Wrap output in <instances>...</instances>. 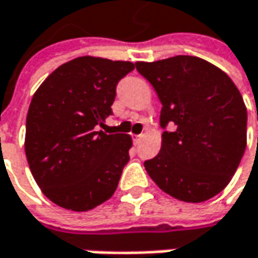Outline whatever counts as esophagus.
Here are the masks:
<instances>
[{
  "label": "esophagus",
  "instance_id": "esophagus-1",
  "mask_svg": "<svg viewBox=\"0 0 258 258\" xmlns=\"http://www.w3.org/2000/svg\"><path fill=\"white\" fill-rule=\"evenodd\" d=\"M142 139H143V134H139V136H134V143H136V145H139Z\"/></svg>",
  "mask_w": 258,
  "mask_h": 258
}]
</instances>
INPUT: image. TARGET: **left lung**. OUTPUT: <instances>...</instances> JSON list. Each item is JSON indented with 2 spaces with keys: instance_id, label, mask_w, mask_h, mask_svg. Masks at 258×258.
<instances>
[{
  "instance_id": "1",
  "label": "left lung",
  "mask_w": 258,
  "mask_h": 258,
  "mask_svg": "<svg viewBox=\"0 0 258 258\" xmlns=\"http://www.w3.org/2000/svg\"><path fill=\"white\" fill-rule=\"evenodd\" d=\"M161 103L159 153L145 168L161 190L184 202H204L229 184L246 146V107L233 81L207 60L176 56L137 61ZM258 119V118H257Z\"/></svg>"
}]
</instances>
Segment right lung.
Segmentation results:
<instances>
[{"label": "right lung", "mask_w": 258, "mask_h": 258, "mask_svg": "<svg viewBox=\"0 0 258 258\" xmlns=\"http://www.w3.org/2000/svg\"><path fill=\"white\" fill-rule=\"evenodd\" d=\"M134 63L84 56L63 63L35 91L25 152L42 194L61 208L88 211L118 187L130 161L128 134H106L116 84Z\"/></svg>", "instance_id": "right-lung-1"}]
</instances>
